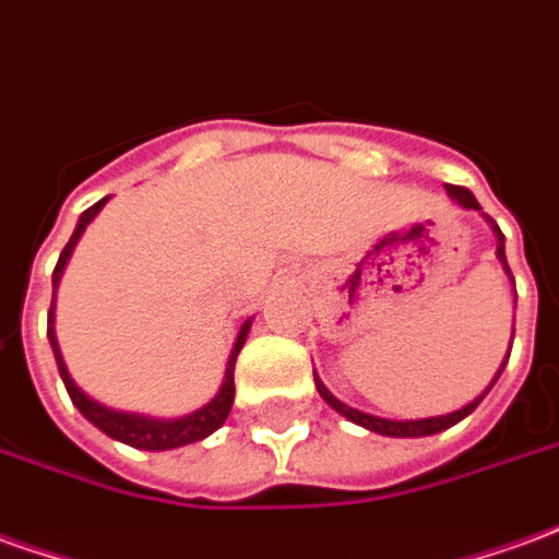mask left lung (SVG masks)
I'll return each instance as SVG.
<instances>
[{
  "label": "left lung",
  "mask_w": 559,
  "mask_h": 559,
  "mask_svg": "<svg viewBox=\"0 0 559 559\" xmlns=\"http://www.w3.org/2000/svg\"><path fill=\"white\" fill-rule=\"evenodd\" d=\"M444 190H448V197L454 199L460 209H469V212H481V205H478V199L472 197L466 187H456V185H444ZM484 221L493 226V233H497V257L499 263H502V269H506V275L511 278V269H509V260H506V236L499 233V226L484 214ZM511 338H514V330H511ZM511 354V350H509ZM506 362H509V357L502 360V366L497 369V374H493V381L487 384V390H484L481 396H475V400L469 402V405H463V408H456V412H448V415H436V417H420V420H390V417H374V415H366V412H360V408H350V405H345L342 400H335L333 393L326 390V384L320 381L318 374H314V384H318V393L323 396V402L330 405V408H335L338 415L347 417L350 424H357V427H366L372 429V432H378V436H390V439H420V436H436V432H442V429L454 427V424H460L463 417H469L475 408H478V402L490 393V388L497 384V378L502 374V369H506Z\"/></svg>",
  "instance_id": "1"
}]
</instances>
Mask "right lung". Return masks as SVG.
Here are the masks:
<instances>
[{
  "label": "right lung",
  "instance_id": "right-lung-1",
  "mask_svg": "<svg viewBox=\"0 0 559 559\" xmlns=\"http://www.w3.org/2000/svg\"><path fill=\"white\" fill-rule=\"evenodd\" d=\"M108 202V197L99 199L96 205H90L87 212L78 217L75 233H72V239L69 245L62 248L60 260H57V269H53V299H57V287H60L62 278V269L69 263V257L75 251L78 239L84 236V229L90 226V221L96 217V214L103 212V205ZM251 320L248 318L241 323L239 335H236V345L229 350V362H226V372H224V384L221 390L214 393L212 400L205 402L202 408L197 412H190V415L181 417H151V415H139V412H117V408H108L103 402L90 400L84 390L78 388L75 381H72V374L66 369V360H62L60 345H57V333H53V302H50V314H48V338L50 347H53V357H57V369H60V378L66 390H69V396L75 402V408L81 415L87 417L90 424L96 429H103L105 436H111L117 442L130 444V448H142V451H171V448H185V444L202 442V439H209L214 429L224 427V420L229 417V408H233V400H236V357H239V350L245 347V338L251 333Z\"/></svg>",
  "mask_w": 559,
  "mask_h": 559
}]
</instances>
